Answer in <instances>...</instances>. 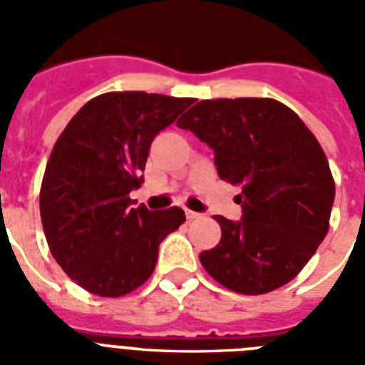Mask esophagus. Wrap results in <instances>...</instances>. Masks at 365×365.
Wrapping results in <instances>:
<instances>
[{
    "instance_id": "34e87169",
    "label": "esophagus",
    "mask_w": 365,
    "mask_h": 365,
    "mask_svg": "<svg viewBox=\"0 0 365 365\" xmlns=\"http://www.w3.org/2000/svg\"><path fill=\"white\" fill-rule=\"evenodd\" d=\"M185 216H187V220H197V217H200L199 212H193L189 210V208H185Z\"/></svg>"
}]
</instances>
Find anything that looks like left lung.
<instances>
[{
  "label": "left lung",
  "instance_id": "1",
  "mask_svg": "<svg viewBox=\"0 0 365 365\" xmlns=\"http://www.w3.org/2000/svg\"><path fill=\"white\" fill-rule=\"evenodd\" d=\"M214 151L217 176L239 185V222L216 216L222 240L200 254L237 294L289 282L329 229L335 183L320 143L297 113L271 98L200 100L176 123Z\"/></svg>",
  "mask_w": 365,
  "mask_h": 365
}]
</instances>
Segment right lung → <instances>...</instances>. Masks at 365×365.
<instances>
[{
    "mask_svg": "<svg viewBox=\"0 0 365 365\" xmlns=\"http://www.w3.org/2000/svg\"><path fill=\"white\" fill-rule=\"evenodd\" d=\"M191 98L106 93L83 106L48 157L41 193L43 231L58 265L81 288L119 297L155 269L159 244L185 214L149 210L128 197L143 183L149 148Z\"/></svg>",
    "mask_w": 365,
    "mask_h": 365,
    "instance_id": "add662e5",
    "label": "right lung"
}]
</instances>
